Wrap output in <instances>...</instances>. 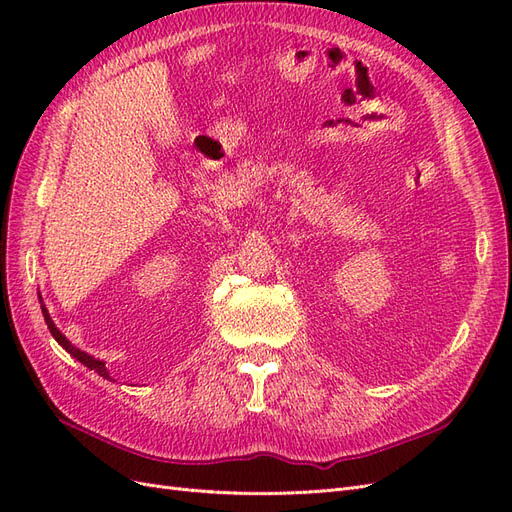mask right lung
I'll list each match as a JSON object with an SVG mask.
<instances>
[{
	"instance_id": "1",
	"label": "right lung",
	"mask_w": 512,
	"mask_h": 512,
	"mask_svg": "<svg viewBox=\"0 0 512 512\" xmlns=\"http://www.w3.org/2000/svg\"><path fill=\"white\" fill-rule=\"evenodd\" d=\"M40 301H42V297H38ZM42 316H44V322L49 324V331H51V335L57 339V344L64 348L66 352H70L76 361H81L85 367H89V369H94L96 374H100L102 378H106V380H111V376H108V369H106V363L104 361H100V359H94V356H89L87 352H83V350H79L76 346H72L68 339H66V335H61V331L55 327V322L51 320V316H49V309H46L44 305H42Z\"/></svg>"
}]
</instances>
